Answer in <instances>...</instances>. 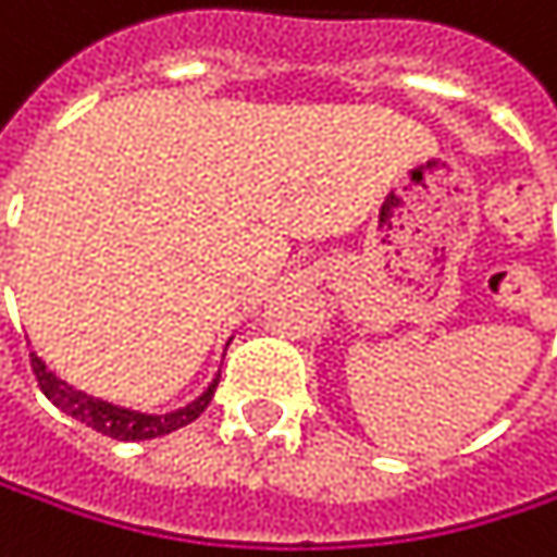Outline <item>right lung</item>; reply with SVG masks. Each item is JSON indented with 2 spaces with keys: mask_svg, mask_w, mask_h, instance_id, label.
<instances>
[{
  "mask_svg": "<svg viewBox=\"0 0 557 557\" xmlns=\"http://www.w3.org/2000/svg\"><path fill=\"white\" fill-rule=\"evenodd\" d=\"M32 372L38 379V388L45 392V398L61 408L67 418L94 428L97 434H107L113 441H152V437H162V434H172L185 424H191L214 398V388H218V379L185 408L178 411H169V414H143V411H129V408H120V405H110V401H100V398H90L87 392H77L74 385L61 382L35 352H32Z\"/></svg>",
  "mask_w": 557,
  "mask_h": 557,
  "instance_id": "add662e5",
  "label": "right lung"
}]
</instances>
